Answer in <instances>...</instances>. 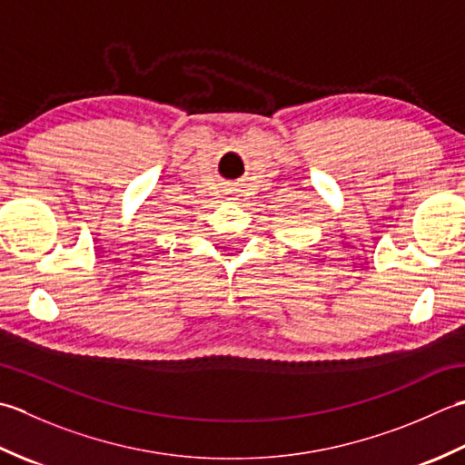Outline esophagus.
<instances>
[{"instance_id": "34e87169", "label": "esophagus", "mask_w": 465, "mask_h": 465, "mask_svg": "<svg viewBox=\"0 0 465 465\" xmlns=\"http://www.w3.org/2000/svg\"><path fill=\"white\" fill-rule=\"evenodd\" d=\"M231 194H234V193H231Z\"/></svg>"}]
</instances>
